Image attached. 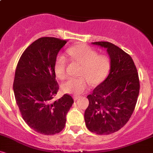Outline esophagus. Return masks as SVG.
Segmentation results:
<instances>
[{
  "instance_id": "esophagus-1",
  "label": "esophagus",
  "mask_w": 153,
  "mask_h": 153,
  "mask_svg": "<svg viewBox=\"0 0 153 153\" xmlns=\"http://www.w3.org/2000/svg\"><path fill=\"white\" fill-rule=\"evenodd\" d=\"M73 99H74L75 101H76V100L80 99V96H73Z\"/></svg>"
}]
</instances>
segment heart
I'll return each instance as SVG.
<instances>
[{"label":"heart","instance_id":"1","mask_svg":"<svg viewBox=\"0 0 153 153\" xmlns=\"http://www.w3.org/2000/svg\"><path fill=\"white\" fill-rule=\"evenodd\" d=\"M67 52L70 59L81 65L80 78H71L63 82L62 90L64 93L79 95L87 91L89 82L97 85L104 80L111 68V60L108 56L98 54L97 52L85 45H78L70 47ZM68 59L63 54H59L54 62V71L57 78L63 80L67 77L66 68Z\"/></svg>","mask_w":153,"mask_h":153}]
</instances>
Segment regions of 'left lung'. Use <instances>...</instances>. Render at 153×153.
Instances as JSON below:
<instances>
[{
  "label": "left lung",
  "instance_id": "left-lung-1",
  "mask_svg": "<svg viewBox=\"0 0 153 153\" xmlns=\"http://www.w3.org/2000/svg\"><path fill=\"white\" fill-rule=\"evenodd\" d=\"M107 50L111 59L108 77L87 96L84 119L89 131L97 134L116 132L130 119L140 92L137 70L129 54L114 44L96 42Z\"/></svg>",
  "mask_w": 153,
  "mask_h": 153
}]
</instances>
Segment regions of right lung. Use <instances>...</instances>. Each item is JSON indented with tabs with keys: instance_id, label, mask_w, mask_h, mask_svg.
<instances>
[{
	"instance_id": "1",
	"label": "right lung",
	"mask_w": 153,
	"mask_h": 153,
	"mask_svg": "<svg viewBox=\"0 0 153 153\" xmlns=\"http://www.w3.org/2000/svg\"><path fill=\"white\" fill-rule=\"evenodd\" d=\"M67 42L48 36L38 39L23 52L16 69L13 88L21 114L29 127L42 134L60 132L74 103L68 94L53 101L59 89L54 62Z\"/></svg>"
}]
</instances>
